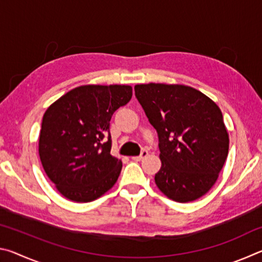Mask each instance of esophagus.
I'll return each instance as SVG.
<instances>
[{
	"label": "esophagus",
	"mask_w": 262,
	"mask_h": 262,
	"mask_svg": "<svg viewBox=\"0 0 262 262\" xmlns=\"http://www.w3.org/2000/svg\"><path fill=\"white\" fill-rule=\"evenodd\" d=\"M147 156H148V151H147V150H143V151H142V152H141V155H140V156H135V157H132V159H133V161L140 162V161H142V159H143V158H145V157H147Z\"/></svg>",
	"instance_id": "1"
}]
</instances>
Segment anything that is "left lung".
I'll list each match as a JSON object with an SVG mask.
<instances>
[{"label": "left lung", "mask_w": 262, "mask_h": 262, "mask_svg": "<svg viewBox=\"0 0 262 262\" xmlns=\"http://www.w3.org/2000/svg\"><path fill=\"white\" fill-rule=\"evenodd\" d=\"M135 96L158 134L159 190L190 202L216 183L229 152V134L219 106L201 91L181 84H137Z\"/></svg>", "instance_id": "left-lung-1"}]
</instances>
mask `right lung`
Returning <instances> with one entry per match:
<instances>
[{
    "mask_svg": "<svg viewBox=\"0 0 262 262\" xmlns=\"http://www.w3.org/2000/svg\"><path fill=\"white\" fill-rule=\"evenodd\" d=\"M133 96L130 85H82L46 110L39 156L56 189L75 202L100 198L117 183L122 162L111 155L110 121Z\"/></svg>",
    "mask_w": 262,
    "mask_h": 262,
    "instance_id": "1",
    "label": "right lung"
}]
</instances>
